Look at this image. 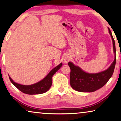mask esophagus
Returning a JSON list of instances; mask_svg holds the SVG:
<instances>
[{
	"label": "esophagus",
	"mask_w": 121,
	"mask_h": 121,
	"mask_svg": "<svg viewBox=\"0 0 121 121\" xmlns=\"http://www.w3.org/2000/svg\"><path fill=\"white\" fill-rule=\"evenodd\" d=\"M69 60H70V57H69L68 56L66 55L65 56H64L63 58V61L65 63H68Z\"/></svg>",
	"instance_id": "obj_1"
}]
</instances>
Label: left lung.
<instances>
[{"instance_id":"1","label":"left lung","mask_w":121,"mask_h":121,"mask_svg":"<svg viewBox=\"0 0 121 121\" xmlns=\"http://www.w3.org/2000/svg\"><path fill=\"white\" fill-rule=\"evenodd\" d=\"M109 34L111 37L113 43V51L115 54V59L111 65L105 70L97 73H89L69 62L68 65L70 68V82L71 86L74 90L79 92H94L101 88L111 78L115 69L116 58L115 42L112 33L108 28Z\"/></svg>"}]
</instances>
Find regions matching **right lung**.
Segmentation results:
<instances>
[{"label":"right lung","instance_id":"add662e5","mask_svg":"<svg viewBox=\"0 0 121 121\" xmlns=\"http://www.w3.org/2000/svg\"><path fill=\"white\" fill-rule=\"evenodd\" d=\"M62 66V63H60L57 67L54 68L51 70V72L44 77L42 80L36 82L35 84L30 85H24L21 84L16 83L10 77L9 79L11 82L15 86L17 87L20 91L24 92L25 94H29V95H36V94H41L47 92L50 89L52 86V77L54 74L60 69Z\"/></svg>","mask_w":121,"mask_h":121}]
</instances>
